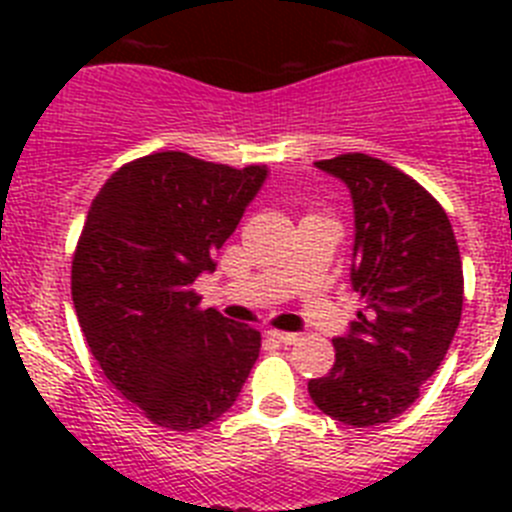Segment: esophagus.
<instances>
[{
  "label": "esophagus",
  "instance_id": "34e87169",
  "mask_svg": "<svg viewBox=\"0 0 512 512\" xmlns=\"http://www.w3.org/2000/svg\"><path fill=\"white\" fill-rule=\"evenodd\" d=\"M266 336L274 338L277 343H284V346H292V343L300 341V336H297V333H284V330H269Z\"/></svg>",
  "mask_w": 512,
  "mask_h": 512
}]
</instances>
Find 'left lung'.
I'll use <instances>...</instances> for the list:
<instances>
[{
  "label": "left lung",
  "mask_w": 512,
  "mask_h": 512,
  "mask_svg": "<svg viewBox=\"0 0 512 512\" xmlns=\"http://www.w3.org/2000/svg\"><path fill=\"white\" fill-rule=\"evenodd\" d=\"M354 202L351 287L364 310L333 338L336 364L310 379L312 402L354 428L413 405L449 351L464 305L459 246L443 207L415 179L366 153L315 161Z\"/></svg>",
  "instance_id": "1"
}]
</instances>
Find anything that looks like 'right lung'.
<instances>
[{
    "mask_svg": "<svg viewBox=\"0 0 512 512\" xmlns=\"http://www.w3.org/2000/svg\"><path fill=\"white\" fill-rule=\"evenodd\" d=\"M182 151L135 158L104 182L71 261V297L104 377L151 423L194 431L230 408L261 333L200 310L194 279L266 182Z\"/></svg>",
    "mask_w": 512,
    "mask_h": 512,
    "instance_id": "right-lung-1",
    "label": "right lung"
}]
</instances>
